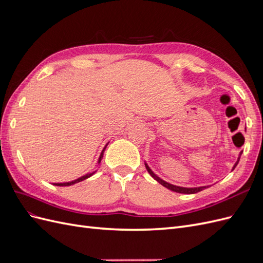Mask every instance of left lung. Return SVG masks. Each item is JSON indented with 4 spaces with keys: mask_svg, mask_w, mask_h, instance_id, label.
<instances>
[{
    "mask_svg": "<svg viewBox=\"0 0 263 263\" xmlns=\"http://www.w3.org/2000/svg\"><path fill=\"white\" fill-rule=\"evenodd\" d=\"M241 154H242V151H240V153H239V156H238L237 161H236V163H235V164H234V166H233V170L236 168L237 164H238V162H239ZM145 165H146V169H147V171L149 172V174H150L151 177H153V178H154V179H155L157 182L160 183L161 185H163L164 187H166V189H169V190L173 191V192H177V193H183V194H194V193L200 192V191H203V190H204V189H206V187H209V186H198V187H183V186L173 185V184H171V183L165 182L164 180H162V179L159 178V177L157 176V174H155V173L153 172V170H151V169L149 168V165L147 164V162H146V161H145ZM233 170H232V171H233Z\"/></svg>",
    "mask_w": 263,
    "mask_h": 263,
    "instance_id": "obj_1",
    "label": "left lung"
}]
</instances>
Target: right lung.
I'll return each instance as SVG.
<instances>
[{"instance_id":"add662e5","label":"right lung","mask_w":263,"mask_h":263,"mask_svg":"<svg viewBox=\"0 0 263 263\" xmlns=\"http://www.w3.org/2000/svg\"><path fill=\"white\" fill-rule=\"evenodd\" d=\"M107 145H108V142H107V144L105 145V147L103 148V150H102V153H101L100 158H99V160H98V164H101L103 155H104V151H105V149H106V146H107ZM95 172H97V170L93 171V172H91V173H86V174H84V176H82V177H80V178H78L77 180L70 181V182H63V183H53V185H57V186H69V185H72V184H74V183H79V182H81V181H83V180H85V179H87V178L92 177Z\"/></svg>"}]
</instances>
